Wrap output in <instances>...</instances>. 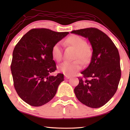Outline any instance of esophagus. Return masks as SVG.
I'll return each instance as SVG.
<instances>
[{
	"instance_id": "obj_1",
	"label": "esophagus",
	"mask_w": 130,
	"mask_h": 130,
	"mask_svg": "<svg viewBox=\"0 0 130 130\" xmlns=\"http://www.w3.org/2000/svg\"><path fill=\"white\" fill-rule=\"evenodd\" d=\"M70 76H69V75H65V78L66 79H69L70 78Z\"/></svg>"
}]
</instances>
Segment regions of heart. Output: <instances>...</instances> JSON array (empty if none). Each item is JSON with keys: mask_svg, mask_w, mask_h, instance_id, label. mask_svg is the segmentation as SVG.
<instances>
[{"mask_svg": "<svg viewBox=\"0 0 130 130\" xmlns=\"http://www.w3.org/2000/svg\"><path fill=\"white\" fill-rule=\"evenodd\" d=\"M65 42L76 50L75 59H79L84 63L89 61L91 55L90 49L86 45V41L82 37L77 35L70 36L66 40ZM51 55L53 59L57 62L62 60V47L60 42L56 43L52 47ZM81 68L82 62L79 60L65 61L59 66V70L67 75H74Z\"/></svg>", "mask_w": 130, "mask_h": 130, "instance_id": "b5f03b06", "label": "heart"}]
</instances>
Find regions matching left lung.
I'll list each match as a JSON object with an SVG mask.
<instances>
[{
  "label": "left lung",
  "mask_w": 130,
  "mask_h": 130,
  "mask_svg": "<svg viewBox=\"0 0 130 130\" xmlns=\"http://www.w3.org/2000/svg\"><path fill=\"white\" fill-rule=\"evenodd\" d=\"M88 38L93 52L88 67L81 72L79 84L74 89L76 98L90 108L106 104L116 92L121 71L118 49L108 36L95 28L71 32Z\"/></svg>",
  "instance_id": "obj_1"
}]
</instances>
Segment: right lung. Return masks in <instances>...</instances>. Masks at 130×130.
<instances>
[{"label":"right lung","instance_id":"right-lung-1","mask_svg":"<svg viewBox=\"0 0 130 130\" xmlns=\"http://www.w3.org/2000/svg\"><path fill=\"white\" fill-rule=\"evenodd\" d=\"M69 34L46 28L32 29L21 38L13 52L11 71L14 86L23 101L34 107L45 104L54 97L63 74L56 70L52 47Z\"/></svg>","mask_w":130,"mask_h":130}]
</instances>
